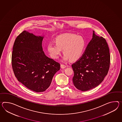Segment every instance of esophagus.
I'll use <instances>...</instances> for the list:
<instances>
[{"label":"esophagus","instance_id":"esophagus-1","mask_svg":"<svg viewBox=\"0 0 122 122\" xmlns=\"http://www.w3.org/2000/svg\"><path fill=\"white\" fill-rule=\"evenodd\" d=\"M61 67L62 69L65 68L66 67V66L65 65H63V64H61Z\"/></svg>","mask_w":122,"mask_h":122}]
</instances>
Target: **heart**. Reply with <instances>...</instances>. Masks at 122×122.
<instances>
[{"mask_svg": "<svg viewBox=\"0 0 122 122\" xmlns=\"http://www.w3.org/2000/svg\"><path fill=\"white\" fill-rule=\"evenodd\" d=\"M56 43L50 42L47 49L51 56L58 59L62 52L64 55L63 60L66 61L70 59L75 61L80 59L83 54L86 46V41L81 36L73 34H63L57 37Z\"/></svg>", "mask_w": 122, "mask_h": 122, "instance_id": "heart-1", "label": "heart"}]
</instances>
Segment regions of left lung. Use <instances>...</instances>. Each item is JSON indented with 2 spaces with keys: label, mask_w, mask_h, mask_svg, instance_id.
<instances>
[{
  "label": "left lung",
  "mask_w": 122,
  "mask_h": 122,
  "mask_svg": "<svg viewBox=\"0 0 122 122\" xmlns=\"http://www.w3.org/2000/svg\"><path fill=\"white\" fill-rule=\"evenodd\" d=\"M110 63L109 49L105 39L96 35L80 59L72 64L74 72L73 82L75 87L86 91L98 86L107 74Z\"/></svg>",
  "instance_id": "obj_1"
}]
</instances>
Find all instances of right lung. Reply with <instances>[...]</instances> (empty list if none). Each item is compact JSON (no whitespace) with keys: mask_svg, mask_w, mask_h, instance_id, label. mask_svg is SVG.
I'll return each mask as SVG.
<instances>
[{"mask_svg":"<svg viewBox=\"0 0 122 122\" xmlns=\"http://www.w3.org/2000/svg\"><path fill=\"white\" fill-rule=\"evenodd\" d=\"M43 38L24 31L15 39L12 51L15 77L28 89L37 92L48 89L60 68L59 62L45 55L42 47Z\"/></svg>","mask_w":122,"mask_h":122,"instance_id":"1","label":"right lung"}]
</instances>
